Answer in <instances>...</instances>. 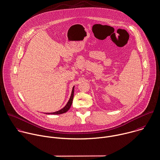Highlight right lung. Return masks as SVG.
<instances>
[{
  "instance_id": "obj_1",
  "label": "right lung",
  "mask_w": 160,
  "mask_h": 160,
  "mask_svg": "<svg viewBox=\"0 0 160 160\" xmlns=\"http://www.w3.org/2000/svg\"><path fill=\"white\" fill-rule=\"evenodd\" d=\"M74 86L72 88V92H71V98L68 101V102L67 103V104L66 105V106L64 107H63L62 109L57 111V112H53V113H46L47 114H54V115H58V114H61V113H65L66 112L71 106L72 105V101H73V97H74Z\"/></svg>"
}]
</instances>
